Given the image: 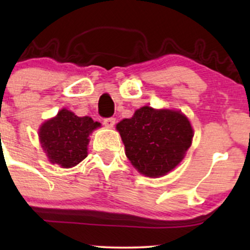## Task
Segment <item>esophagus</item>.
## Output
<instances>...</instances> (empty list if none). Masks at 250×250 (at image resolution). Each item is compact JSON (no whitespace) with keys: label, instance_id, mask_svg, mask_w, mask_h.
Instances as JSON below:
<instances>
[{"label":"esophagus","instance_id":"esophagus-1","mask_svg":"<svg viewBox=\"0 0 250 250\" xmlns=\"http://www.w3.org/2000/svg\"><path fill=\"white\" fill-rule=\"evenodd\" d=\"M103 123L107 128H113L114 125H115V119L114 117H107V119L103 120Z\"/></svg>","mask_w":250,"mask_h":250}]
</instances>
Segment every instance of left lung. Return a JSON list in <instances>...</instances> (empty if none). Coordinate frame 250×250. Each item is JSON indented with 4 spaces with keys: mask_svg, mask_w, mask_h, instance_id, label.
<instances>
[{
    "mask_svg": "<svg viewBox=\"0 0 250 250\" xmlns=\"http://www.w3.org/2000/svg\"><path fill=\"white\" fill-rule=\"evenodd\" d=\"M125 155L140 173L163 176L182 161L193 140V129L180 111L142 107L131 119L117 123Z\"/></svg>",
    "mask_w": 250,
    "mask_h": 250,
    "instance_id": "8db88e82",
    "label": "left lung"
}]
</instances>
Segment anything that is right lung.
Returning <instances> with one entry per match:
<instances>
[{
    "label": "right lung",
    "mask_w": 250,
    "mask_h": 250,
    "mask_svg": "<svg viewBox=\"0 0 250 250\" xmlns=\"http://www.w3.org/2000/svg\"><path fill=\"white\" fill-rule=\"evenodd\" d=\"M100 125L91 117H79L70 110L62 109L40 129L43 150L51 163L63 168L74 167L87 157L89 134Z\"/></svg>",
    "instance_id": "obj_1"
}]
</instances>
